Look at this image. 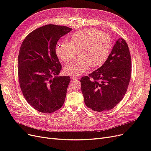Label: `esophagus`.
I'll return each instance as SVG.
<instances>
[{"mask_svg": "<svg viewBox=\"0 0 151 151\" xmlns=\"http://www.w3.org/2000/svg\"><path fill=\"white\" fill-rule=\"evenodd\" d=\"M71 79L73 80H78V78L75 77V76H71Z\"/></svg>", "mask_w": 151, "mask_h": 151, "instance_id": "obj_1", "label": "esophagus"}]
</instances>
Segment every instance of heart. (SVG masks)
<instances>
[{"mask_svg": "<svg viewBox=\"0 0 151 151\" xmlns=\"http://www.w3.org/2000/svg\"><path fill=\"white\" fill-rule=\"evenodd\" d=\"M112 47V39L106 33L96 29H88L76 32L70 42H62L55 47L58 58L70 63L77 56L81 58L64 68L65 73L72 76L83 75L92 66L99 67L107 59Z\"/></svg>", "mask_w": 151, "mask_h": 151, "instance_id": "1", "label": "heart"}]
</instances>
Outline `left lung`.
I'll use <instances>...</instances> for the list:
<instances>
[{
	"label": "left lung",
	"mask_w": 151,
	"mask_h": 151,
	"mask_svg": "<svg viewBox=\"0 0 151 151\" xmlns=\"http://www.w3.org/2000/svg\"><path fill=\"white\" fill-rule=\"evenodd\" d=\"M132 73L130 50L125 40H117L106 62L81 78L86 105L97 112L114 108L127 91Z\"/></svg>",
	"instance_id": "obj_1"
}]
</instances>
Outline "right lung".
Here are the masks:
<instances>
[{"label":"right lung","instance_id":"right-lung-1","mask_svg":"<svg viewBox=\"0 0 151 151\" xmlns=\"http://www.w3.org/2000/svg\"><path fill=\"white\" fill-rule=\"evenodd\" d=\"M71 30L46 25L31 32L21 44L18 59L20 89L28 104L40 113H52L64 104L70 78L58 76L62 65L55 46Z\"/></svg>","mask_w":151,"mask_h":151}]
</instances>
